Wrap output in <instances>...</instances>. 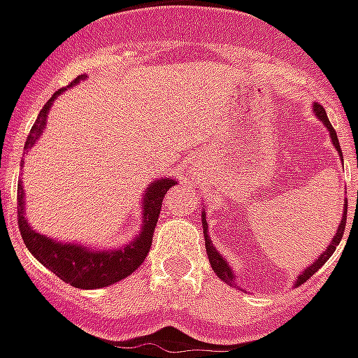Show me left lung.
<instances>
[{
	"instance_id": "left-lung-1",
	"label": "left lung",
	"mask_w": 358,
	"mask_h": 358,
	"mask_svg": "<svg viewBox=\"0 0 358 358\" xmlns=\"http://www.w3.org/2000/svg\"><path fill=\"white\" fill-rule=\"evenodd\" d=\"M314 113L317 115V118H320V120L324 122L325 128L329 130V136H331V140H334V146L337 148L339 155L343 157V152H341V146H339V140H337V134H335V128L331 127L329 118H327V115H325V108L322 107V105H317V103H315ZM357 199H358V196H357ZM203 224H204V226H203V228H204V238H206V240H204V245H206V255H208V261H210V267L214 268V273H216V275H218V277H220L224 282H228V285H234V271L228 267V263H226V261L222 259L220 253H218V251H216V248L212 245L210 238L206 236V230H208V226H206V214H203ZM345 224H347V206H345L343 218H341V224H339V228H337V231H335V236H334V240H331V243H329V245H327V250H325L324 253H322V255L317 257V261H315L314 265H310V267H308L306 271H304V273H302V275L296 278V285H304L308 278L312 277L315 271L322 267L325 261H327V259L334 255L335 248L339 245V241H341V238H343Z\"/></svg>"
}]
</instances>
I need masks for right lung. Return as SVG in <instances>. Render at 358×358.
<instances>
[{
	"instance_id": "add662e5",
	"label": "right lung",
	"mask_w": 358,
	"mask_h": 358,
	"mask_svg": "<svg viewBox=\"0 0 358 358\" xmlns=\"http://www.w3.org/2000/svg\"><path fill=\"white\" fill-rule=\"evenodd\" d=\"M81 78L71 81L70 85L78 83ZM62 91L64 90L56 91L50 101L44 105L43 110L38 113L36 122L31 128V134L27 136L24 150H29L38 140L44 124H46V115H48L52 101L56 99ZM173 185L175 179H159V181L152 183V187L146 191V196H144L142 231L130 245L118 251H91L83 245H76V243H56L50 238L36 234L24 220L23 187L17 185V199H19V206H17L19 218H17V222H19L21 238H23L29 251L43 263L44 267L50 268L52 273L62 278L64 282H70L71 287L90 290V288H103L108 287V285H115L128 275H132L144 263L150 245H152V238H154L155 224L159 218L164 196Z\"/></svg>"
}]
</instances>
